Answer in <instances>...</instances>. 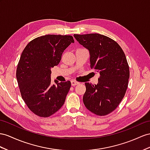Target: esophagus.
Wrapping results in <instances>:
<instances>
[{
  "label": "esophagus",
  "instance_id": "34e87169",
  "mask_svg": "<svg viewBox=\"0 0 150 150\" xmlns=\"http://www.w3.org/2000/svg\"><path fill=\"white\" fill-rule=\"evenodd\" d=\"M71 86H76V85H78V84L79 83L78 82L75 81V80H71Z\"/></svg>",
  "mask_w": 150,
  "mask_h": 150
}]
</instances>
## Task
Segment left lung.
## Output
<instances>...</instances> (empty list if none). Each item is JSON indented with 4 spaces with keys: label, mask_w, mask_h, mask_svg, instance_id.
Segmentation results:
<instances>
[{
    "label": "left lung",
    "mask_w": 150,
    "mask_h": 150,
    "mask_svg": "<svg viewBox=\"0 0 150 150\" xmlns=\"http://www.w3.org/2000/svg\"><path fill=\"white\" fill-rule=\"evenodd\" d=\"M79 44L89 51L91 68L100 76L97 85L85 83L83 104L99 116L117 108L128 87L129 67L125 54L117 42L99 33L74 34Z\"/></svg>",
    "instance_id": "obj_1"
}]
</instances>
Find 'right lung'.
<instances>
[{
	"label": "right lung",
	"instance_id": "add662e5",
	"mask_svg": "<svg viewBox=\"0 0 150 150\" xmlns=\"http://www.w3.org/2000/svg\"><path fill=\"white\" fill-rule=\"evenodd\" d=\"M74 42L71 35H45L30 41L22 52L16 69L18 86L28 108L38 117L51 116L64 105L71 82L52 84L51 69Z\"/></svg>",
	"mask_w": 150,
	"mask_h": 150
}]
</instances>
